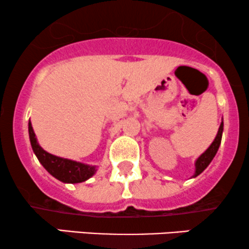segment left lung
<instances>
[{"label": "left lung", "instance_id": "8db88e82", "mask_svg": "<svg viewBox=\"0 0 249 249\" xmlns=\"http://www.w3.org/2000/svg\"><path fill=\"white\" fill-rule=\"evenodd\" d=\"M222 130H224V122H221V124H220L218 134H216L215 139H214L212 144H211V146L208 147L207 150L205 151V152L202 153L198 159H196V173H194L193 177L199 176V174L201 173L202 171H204L205 168L208 166V165H210V162L213 160L214 156H215L216 152H218V148L220 146V144H221Z\"/></svg>", "mask_w": 249, "mask_h": 249}]
</instances>
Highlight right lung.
<instances>
[{
    "label": "right lung",
    "mask_w": 249,
    "mask_h": 249,
    "mask_svg": "<svg viewBox=\"0 0 249 249\" xmlns=\"http://www.w3.org/2000/svg\"><path fill=\"white\" fill-rule=\"evenodd\" d=\"M29 138L33 147L34 153L36 154L37 159L43 165V167L49 172L51 176L56 179L61 180L63 182L69 184H77L88 180L96 173L97 167L90 166V165L82 164L70 159H64L61 157H56L53 154L48 153L39 146L37 142L35 132H34L31 123L29 122Z\"/></svg>",
    "instance_id": "right-lung-1"
}]
</instances>
